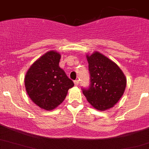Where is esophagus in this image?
I'll use <instances>...</instances> for the list:
<instances>
[{
    "label": "esophagus",
    "mask_w": 149,
    "mask_h": 149,
    "mask_svg": "<svg viewBox=\"0 0 149 149\" xmlns=\"http://www.w3.org/2000/svg\"><path fill=\"white\" fill-rule=\"evenodd\" d=\"M74 85H75V86H77L79 84V81L78 80H75V81H74Z\"/></svg>",
    "instance_id": "obj_1"
}]
</instances>
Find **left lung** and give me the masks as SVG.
<instances>
[{"mask_svg": "<svg viewBox=\"0 0 149 149\" xmlns=\"http://www.w3.org/2000/svg\"><path fill=\"white\" fill-rule=\"evenodd\" d=\"M90 85L83 93L94 108L104 111L111 108L123 95L126 77L118 65L104 55L95 51L87 55Z\"/></svg>", "mask_w": 149, "mask_h": 149, "instance_id": "8db88e82", "label": "left lung"}]
</instances>
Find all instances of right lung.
<instances>
[{"mask_svg":"<svg viewBox=\"0 0 149 149\" xmlns=\"http://www.w3.org/2000/svg\"><path fill=\"white\" fill-rule=\"evenodd\" d=\"M61 55L50 51L30 67L24 77L26 91L30 99L41 108L54 110L64 101L74 83L59 66Z\"/></svg>","mask_w":149,"mask_h":149,"instance_id":"obj_1","label":"right lung"}]
</instances>
